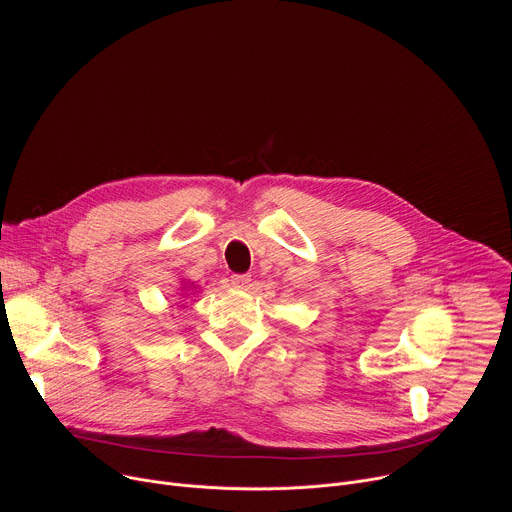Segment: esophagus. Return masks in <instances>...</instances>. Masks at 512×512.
<instances>
[{"mask_svg":"<svg viewBox=\"0 0 512 512\" xmlns=\"http://www.w3.org/2000/svg\"><path fill=\"white\" fill-rule=\"evenodd\" d=\"M231 283H233L235 287L245 289V287H249V283H251V275H249V273H233V275H231Z\"/></svg>","mask_w":512,"mask_h":512,"instance_id":"obj_1","label":"esophagus"}]
</instances>
